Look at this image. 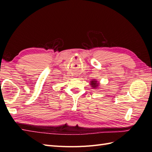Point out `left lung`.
<instances>
[{
	"mask_svg": "<svg viewBox=\"0 0 152 152\" xmlns=\"http://www.w3.org/2000/svg\"><path fill=\"white\" fill-rule=\"evenodd\" d=\"M91 84H92V85H93V86H93V87H96V86H97V85H96V81H92V82H91Z\"/></svg>",
	"mask_w": 152,
	"mask_h": 152,
	"instance_id": "8db88e82",
	"label": "left lung"
}]
</instances>
